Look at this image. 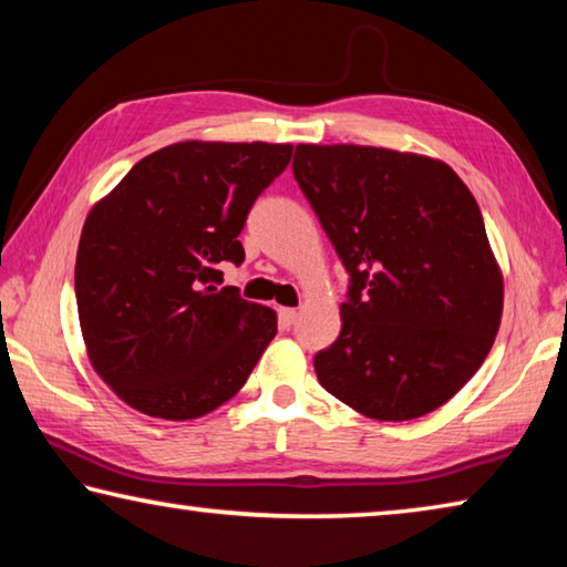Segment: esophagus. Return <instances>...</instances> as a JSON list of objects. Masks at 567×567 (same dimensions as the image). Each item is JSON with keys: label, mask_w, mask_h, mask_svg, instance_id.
<instances>
[{"label": "esophagus", "mask_w": 567, "mask_h": 567, "mask_svg": "<svg viewBox=\"0 0 567 567\" xmlns=\"http://www.w3.org/2000/svg\"><path fill=\"white\" fill-rule=\"evenodd\" d=\"M295 320H297L295 307H280V324H282V328H290Z\"/></svg>", "instance_id": "1"}]
</instances>
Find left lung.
<instances>
[{"mask_svg":"<svg viewBox=\"0 0 567 567\" xmlns=\"http://www.w3.org/2000/svg\"><path fill=\"white\" fill-rule=\"evenodd\" d=\"M292 172L350 272L340 338L315 354L320 385L372 420L445 405L503 318L473 192L445 162L385 147L297 145Z\"/></svg>","mask_w":567,"mask_h":567,"instance_id":"obj_1","label":"left lung"}]
</instances>
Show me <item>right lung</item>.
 Segmentation results:
<instances>
[{
  "label": "right lung",
  "instance_id": "1",
  "mask_svg": "<svg viewBox=\"0 0 567 567\" xmlns=\"http://www.w3.org/2000/svg\"><path fill=\"white\" fill-rule=\"evenodd\" d=\"M292 145L187 140L140 159L84 219L74 292L87 358L132 410L195 420L235 398L275 310L223 282L257 195Z\"/></svg>",
  "mask_w": 567,
  "mask_h": 567
}]
</instances>
